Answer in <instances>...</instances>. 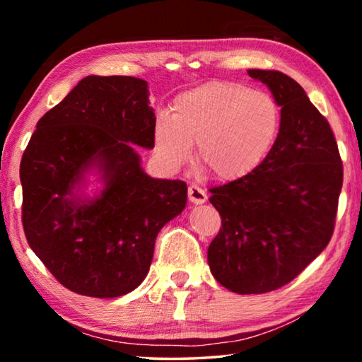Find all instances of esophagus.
Returning <instances> with one entry per match:
<instances>
[{"mask_svg": "<svg viewBox=\"0 0 362 362\" xmlns=\"http://www.w3.org/2000/svg\"><path fill=\"white\" fill-rule=\"evenodd\" d=\"M188 199L192 201L193 204H203L207 199V193L198 185H189L188 187Z\"/></svg>", "mask_w": 362, "mask_h": 362, "instance_id": "1", "label": "esophagus"}]
</instances>
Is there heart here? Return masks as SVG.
I'll use <instances>...</instances> for the list:
<instances>
[{
  "instance_id": "b5f03b06",
  "label": "heart",
  "mask_w": 362,
  "mask_h": 362,
  "mask_svg": "<svg viewBox=\"0 0 362 362\" xmlns=\"http://www.w3.org/2000/svg\"><path fill=\"white\" fill-rule=\"evenodd\" d=\"M281 129V110L272 95L231 81H211L180 94L173 113L155 122V150L169 169L192 156L218 180L233 182L267 161Z\"/></svg>"
}]
</instances>
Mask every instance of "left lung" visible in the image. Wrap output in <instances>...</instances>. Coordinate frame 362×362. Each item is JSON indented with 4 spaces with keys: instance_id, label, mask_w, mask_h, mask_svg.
Wrapping results in <instances>:
<instances>
[{
    "instance_id": "left-lung-1",
    "label": "left lung",
    "mask_w": 362,
    "mask_h": 362,
    "mask_svg": "<svg viewBox=\"0 0 362 362\" xmlns=\"http://www.w3.org/2000/svg\"><path fill=\"white\" fill-rule=\"evenodd\" d=\"M281 107L267 161L211 188L222 228L207 249L211 273L236 293H265L298 276L330 241L343 166L327 119L302 86L276 70H247Z\"/></svg>"
}]
</instances>
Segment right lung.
Wrapping results in <instances>:
<instances>
[{"instance_id": "right-lung-1", "label": "right lung", "mask_w": 362, "mask_h": 362, "mask_svg": "<svg viewBox=\"0 0 362 362\" xmlns=\"http://www.w3.org/2000/svg\"><path fill=\"white\" fill-rule=\"evenodd\" d=\"M148 83L86 76L49 110L21 163L27 241L60 284L115 298L148 273L159 230L187 204V183L153 179L136 148L155 146ZM101 188L85 194L87 175Z\"/></svg>"}]
</instances>
